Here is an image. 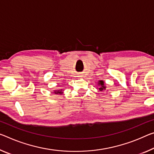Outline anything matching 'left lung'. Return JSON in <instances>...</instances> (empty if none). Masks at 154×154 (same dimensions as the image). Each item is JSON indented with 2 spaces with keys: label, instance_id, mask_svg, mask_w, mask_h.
Instances as JSON below:
<instances>
[{
  "label": "left lung",
  "instance_id": "left-lung-1",
  "mask_svg": "<svg viewBox=\"0 0 154 154\" xmlns=\"http://www.w3.org/2000/svg\"><path fill=\"white\" fill-rule=\"evenodd\" d=\"M98 85L100 87L99 88L100 91L102 92V91H105V90H106V86H105V83H104L103 80H100V81H99L98 82Z\"/></svg>",
  "mask_w": 154,
  "mask_h": 154
}]
</instances>
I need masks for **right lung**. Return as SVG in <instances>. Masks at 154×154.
Wrapping results in <instances>:
<instances>
[{
	"instance_id": "1",
	"label": "right lung",
	"mask_w": 154,
	"mask_h": 154,
	"mask_svg": "<svg viewBox=\"0 0 154 154\" xmlns=\"http://www.w3.org/2000/svg\"><path fill=\"white\" fill-rule=\"evenodd\" d=\"M54 93L57 94H62L63 93V90L61 89V90H55L54 91Z\"/></svg>"
}]
</instances>
